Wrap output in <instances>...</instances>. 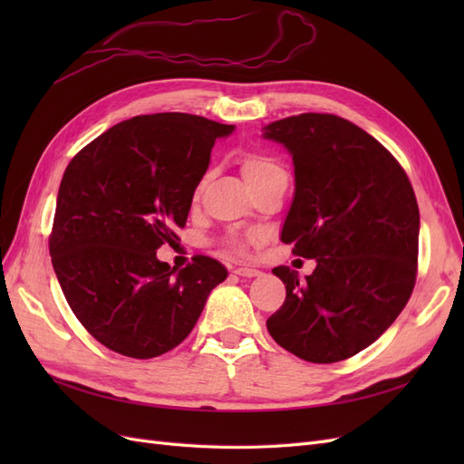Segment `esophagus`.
<instances>
[{
	"mask_svg": "<svg viewBox=\"0 0 464 464\" xmlns=\"http://www.w3.org/2000/svg\"><path fill=\"white\" fill-rule=\"evenodd\" d=\"M234 273H236L237 276H244V278H254V276H259V275H261V271L249 269V266H236Z\"/></svg>",
	"mask_w": 464,
	"mask_h": 464,
	"instance_id": "1",
	"label": "esophagus"
}]
</instances>
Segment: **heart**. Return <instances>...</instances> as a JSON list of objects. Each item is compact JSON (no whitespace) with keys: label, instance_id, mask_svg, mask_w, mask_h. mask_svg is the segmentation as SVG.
Listing matches in <instances>:
<instances>
[{"label":"heart","instance_id":"heart-1","mask_svg":"<svg viewBox=\"0 0 464 464\" xmlns=\"http://www.w3.org/2000/svg\"><path fill=\"white\" fill-rule=\"evenodd\" d=\"M280 170H283V168L266 157H246L242 162V174L249 184V188L261 184L263 179H266ZM224 246L232 251H237V254H242V251H246V247H247V237L236 236V234L228 236L227 240H224Z\"/></svg>","mask_w":464,"mask_h":464}]
</instances>
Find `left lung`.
<instances>
[{
    "label": "left lung",
    "mask_w": 464,
    "mask_h": 464,
    "mask_svg": "<svg viewBox=\"0 0 464 464\" xmlns=\"http://www.w3.org/2000/svg\"><path fill=\"white\" fill-rule=\"evenodd\" d=\"M263 131L290 152L296 178L280 240L317 263L305 280L275 266L286 300L266 329L305 362L346 360L375 343L412 294L420 232L414 189L395 157L344 118L300 114Z\"/></svg>",
    "instance_id": "left-lung-1"
}]
</instances>
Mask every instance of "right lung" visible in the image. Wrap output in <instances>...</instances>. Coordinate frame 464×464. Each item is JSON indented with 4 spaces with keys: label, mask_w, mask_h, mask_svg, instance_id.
Masks as SVG:
<instances>
[{
    "label": "right lung",
    "mask_w": 464,
    "mask_h": 464,
    "mask_svg": "<svg viewBox=\"0 0 464 464\" xmlns=\"http://www.w3.org/2000/svg\"><path fill=\"white\" fill-rule=\"evenodd\" d=\"M234 125L162 111L116 123L65 168L50 256L75 317L98 343L147 360L176 348L210 290L228 276L217 259L184 269L157 259L184 228L210 149Z\"/></svg>",
    "instance_id": "add662e5"
}]
</instances>
